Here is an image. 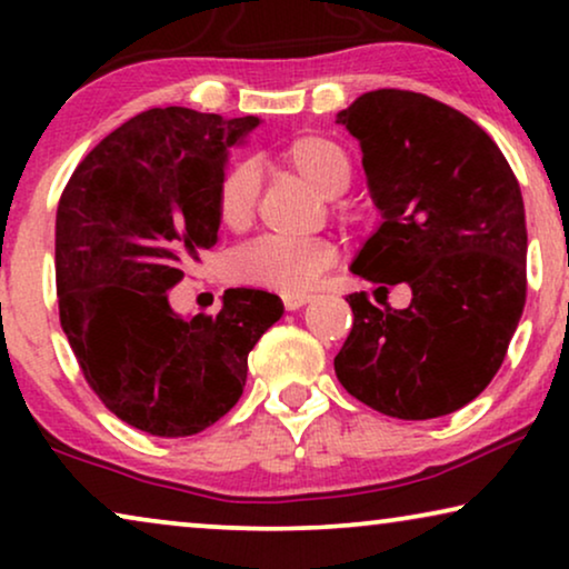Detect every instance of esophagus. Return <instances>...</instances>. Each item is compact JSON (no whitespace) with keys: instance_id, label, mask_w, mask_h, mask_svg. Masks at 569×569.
<instances>
[{"instance_id":"esophagus-1","label":"esophagus","mask_w":569,"mask_h":569,"mask_svg":"<svg viewBox=\"0 0 569 569\" xmlns=\"http://www.w3.org/2000/svg\"><path fill=\"white\" fill-rule=\"evenodd\" d=\"M308 300H310V295H302V292H287V295H282V302H284L287 310H298V308L306 306Z\"/></svg>"}]
</instances>
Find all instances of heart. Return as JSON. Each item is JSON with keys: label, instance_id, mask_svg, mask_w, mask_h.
<instances>
[{"label": "heart", "instance_id": "obj_1", "mask_svg": "<svg viewBox=\"0 0 569 569\" xmlns=\"http://www.w3.org/2000/svg\"><path fill=\"white\" fill-rule=\"evenodd\" d=\"M295 173L323 193L341 197L352 181V160L345 147L323 134H300L279 152ZM261 178L253 160H236L224 168L214 191L217 220L228 230H243L251 224L259 204ZM337 259V248L326 238H279L263 236L232 253L230 271L240 282L269 287L282 292H302L316 284Z\"/></svg>", "mask_w": 569, "mask_h": 569}]
</instances>
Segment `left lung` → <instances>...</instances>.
Listing matches in <instances>:
<instances>
[{
	"mask_svg": "<svg viewBox=\"0 0 569 569\" xmlns=\"http://www.w3.org/2000/svg\"><path fill=\"white\" fill-rule=\"evenodd\" d=\"M362 150L380 224L352 271L411 302L349 295L339 383L380 415L435 419L500 370L526 306V209L518 178L479 123L411 90H372L337 113Z\"/></svg>",
	"mask_w": 569,
	"mask_h": 569,
	"instance_id": "obj_1",
	"label": "left lung"
}]
</instances>
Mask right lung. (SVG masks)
<instances>
[{
  "label": "right lung",
  "mask_w": 569,
  "mask_h": 569,
  "mask_svg": "<svg viewBox=\"0 0 569 569\" xmlns=\"http://www.w3.org/2000/svg\"><path fill=\"white\" fill-rule=\"evenodd\" d=\"M259 127L150 108L92 147L57 209L59 321L82 376L121 422L189 438L243 393L248 352L282 300L236 287L217 316L181 318L168 292L217 243L214 191L228 147Z\"/></svg>",
  "instance_id": "add662e5"
}]
</instances>
